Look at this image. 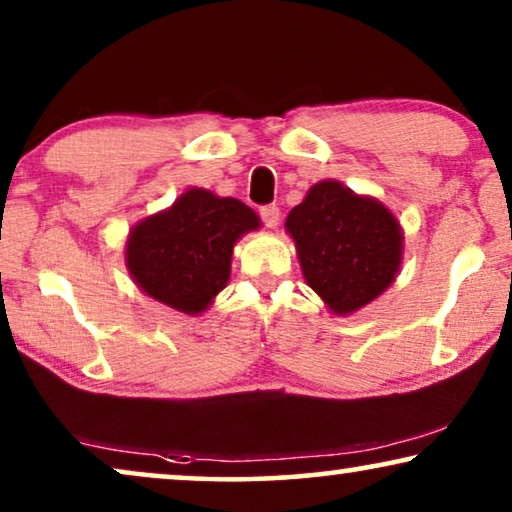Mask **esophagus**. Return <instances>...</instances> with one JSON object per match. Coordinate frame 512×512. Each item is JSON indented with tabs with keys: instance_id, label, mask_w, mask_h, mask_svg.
<instances>
[{
	"instance_id": "obj_1",
	"label": "esophagus",
	"mask_w": 512,
	"mask_h": 512,
	"mask_svg": "<svg viewBox=\"0 0 512 512\" xmlns=\"http://www.w3.org/2000/svg\"><path fill=\"white\" fill-rule=\"evenodd\" d=\"M258 214H261V221L268 228H275L279 223V207L277 205H263L261 209H258Z\"/></svg>"
}]
</instances>
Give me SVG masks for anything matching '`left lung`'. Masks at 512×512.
Wrapping results in <instances>:
<instances>
[{"label":"left lung","mask_w":512,"mask_h":512,"mask_svg":"<svg viewBox=\"0 0 512 512\" xmlns=\"http://www.w3.org/2000/svg\"><path fill=\"white\" fill-rule=\"evenodd\" d=\"M307 284L335 314L356 312L394 282L403 235L382 202L321 181L286 216Z\"/></svg>","instance_id":"8db88e82"}]
</instances>
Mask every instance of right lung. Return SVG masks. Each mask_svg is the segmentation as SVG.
I'll use <instances>...</instances> for the list:
<instances>
[{
  "mask_svg": "<svg viewBox=\"0 0 512 512\" xmlns=\"http://www.w3.org/2000/svg\"><path fill=\"white\" fill-rule=\"evenodd\" d=\"M254 228L258 216L244 202L191 188L167 212L132 228L125 261L151 298L198 314L228 284L237 237Z\"/></svg>",
  "mask_w": 512,
  "mask_h": 512,
  "instance_id": "1",
  "label": "right lung"
}]
</instances>
